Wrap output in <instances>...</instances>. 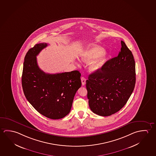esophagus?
<instances>
[{"mask_svg": "<svg viewBox=\"0 0 156 156\" xmlns=\"http://www.w3.org/2000/svg\"><path fill=\"white\" fill-rule=\"evenodd\" d=\"M86 80H87V79H85V78H84V77H82V78H81L82 85H84L85 84V83H86Z\"/></svg>", "mask_w": 156, "mask_h": 156, "instance_id": "obj_1", "label": "esophagus"}]
</instances>
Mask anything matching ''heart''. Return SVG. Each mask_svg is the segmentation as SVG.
I'll return each instance as SVG.
<instances>
[{
    "label": "heart",
    "instance_id": "b5f03b06",
    "mask_svg": "<svg viewBox=\"0 0 156 156\" xmlns=\"http://www.w3.org/2000/svg\"><path fill=\"white\" fill-rule=\"evenodd\" d=\"M107 53L102 47L97 45L89 47L82 54L81 59L83 62H90L88 69L90 71L96 72L100 70L106 62ZM94 60H93V59Z\"/></svg>",
    "mask_w": 156,
    "mask_h": 156
}]
</instances>
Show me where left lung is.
<instances>
[{"instance_id": "1", "label": "left lung", "mask_w": 156, "mask_h": 156, "mask_svg": "<svg viewBox=\"0 0 156 156\" xmlns=\"http://www.w3.org/2000/svg\"><path fill=\"white\" fill-rule=\"evenodd\" d=\"M121 43L118 56L108 60L86 81L90 108L100 116H110L122 108L135 87L134 57L125 43Z\"/></svg>"}]
</instances>
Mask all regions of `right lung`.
Instances as JSON below:
<instances>
[{
    "label": "right lung",
    "instance_id": "obj_1",
    "mask_svg": "<svg viewBox=\"0 0 156 156\" xmlns=\"http://www.w3.org/2000/svg\"><path fill=\"white\" fill-rule=\"evenodd\" d=\"M48 46L35 44L26 54L22 85L26 98L39 113L51 119H59L69 113L74 95L82 85L78 71L46 73L38 67L36 56Z\"/></svg>",
    "mask_w": 156,
    "mask_h": 156
}]
</instances>
